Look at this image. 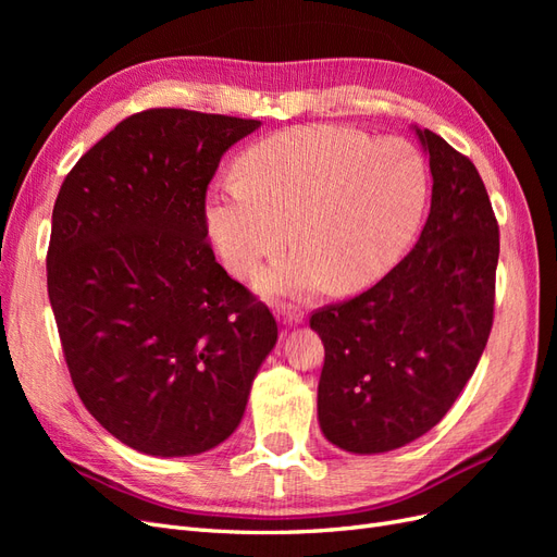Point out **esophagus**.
I'll list each match as a JSON object with an SVG mask.
<instances>
[{
  "label": "esophagus",
  "mask_w": 557,
  "mask_h": 557,
  "mask_svg": "<svg viewBox=\"0 0 557 557\" xmlns=\"http://www.w3.org/2000/svg\"><path fill=\"white\" fill-rule=\"evenodd\" d=\"M276 315H278V320H281L283 325H290V327L299 325L301 320H305V311L297 309V307H288V305H281Z\"/></svg>",
  "instance_id": "esophagus-1"
}]
</instances>
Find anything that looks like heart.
Returning <instances> with one entry per match:
<instances>
[{
  "label": "heart",
  "mask_w": 557,
  "mask_h": 557,
  "mask_svg": "<svg viewBox=\"0 0 557 557\" xmlns=\"http://www.w3.org/2000/svg\"><path fill=\"white\" fill-rule=\"evenodd\" d=\"M207 197V227L232 274L248 276L293 237L299 244L260 276L267 295L305 297L332 281L356 293L391 269L423 218L430 170L409 141L339 125H301L252 146Z\"/></svg>",
  "instance_id": "obj_1"
}]
</instances>
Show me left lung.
I'll list each match as a JSON object with an SVG mask.
<instances>
[{
    "label": "left lung",
    "mask_w": 557,
    "mask_h": 557,
    "mask_svg": "<svg viewBox=\"0 0 557 557\" xmlns=\"http://www.w3.org/2000/svg\"><path fill=\"white\" fill-rule=\"evenodd\" d=\"M432 172L428 223L376 285L311 315L325 346L318 420L325 440L374 455L448 413L474 374L495 311L499 227L469 158L413 127Z\"/></svg>",
    "instance_id": "left-lung-1"
}]
</instances>
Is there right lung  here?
<instances>
[{"label":"right lung","instance_id":"right-lung-1","mask_svg":"<svg viewBox=\"0 0 557 557\" xmlns=\"http://www.w3.org/2000/svg\"><path fill=\"white\" fill-rule=\"evenodd\" d=\"M246 117L148 109L66 174L48 297L76 393L117 442L160 458L223 444L278 327L215 262L207 188Z\"/></svg>","mask_w":557,"mask_h":557}]
</instances>
